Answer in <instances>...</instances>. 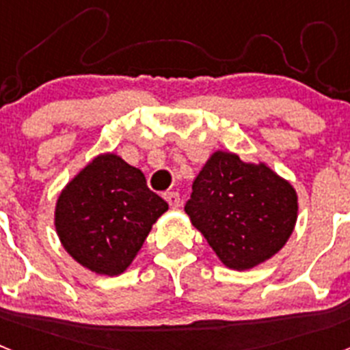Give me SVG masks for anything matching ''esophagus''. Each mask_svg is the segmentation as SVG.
<instances>
[{
	"label": "esophagus",
	"mask_w": 350,
	"mask_h": 350,
	"mask_svg": "<svg viewBox=\"0 0 350 350\" xmlns=\"http://www.w3.org/2000/svg\"><path fill=\"white\" fill-rule=\"evenodd\" d=\"M165 200L168 202L170 206H173V208H177V206L180 205V194L175 193V191H172V193H165Z\"/></svg>",
	"instance_id": "34e87169"
}]
</instances>
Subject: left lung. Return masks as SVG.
<instances>
[{
    "label": "left lung",
    "instance_id": "left-lung-1",
    "mask_svg": "<svg viewBox=\"0 0 350 350\" xmlns=\"http://www.w3.org/2000/svg\"><path fill=\"white\" fill-rule=\"evenodd\" d=\"M184 210L226 267L249 270L287 242L298 198L267 165L219 150L194 178Z\"/></svg>",
    "mask_w": 350,
    "mask_h": 350
}]
</instances>
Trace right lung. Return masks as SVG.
<instances>
[{"mask_svg":"<svg viewBox=\"0 0 350 350\" xmlns=\"http://www.w3.org/2000/svg\"><path fill=\"white\" fill-rule=\"evenodd\" d=\"M168 203L145 175L116 154L98 156L61 193L55 230L71 258L100 275L131 265Z\"/></svg>","mask_w":350,"mask_h":350,"instance_id":"add662e5","label":"right lung"}]
</instances>
